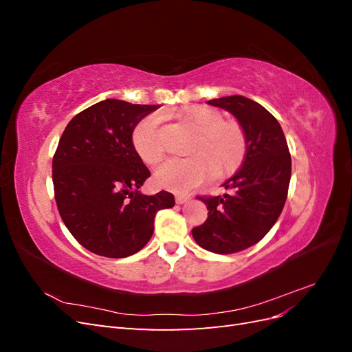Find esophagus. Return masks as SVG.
<instances>
[{
  "label": "esophagus",
  "instance_id": "obj_1",
  "mask_svg": "<svg viewBox=\"0 0 352 352\" xmlns=\"http://www.w3.org/2000/svg\"><path fill=\"white\" fill-rule=\"evenodd\" d=\"M189 199H190L189 195H184V194L176 195V202H177V204H185V202H188Z\"/></svg>",
  "mask_w": 352,
  "mask_h": 352
}]
</instances>
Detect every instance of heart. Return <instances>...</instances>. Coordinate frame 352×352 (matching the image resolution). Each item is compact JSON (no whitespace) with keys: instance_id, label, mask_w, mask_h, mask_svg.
I'll use <instances>...</instances> for the list:
<instances>
[{"instance_id":"heart-1","label":"heart","mask_w":352,"mask_h":352,"mask_svg":"<svg viewBox=\"0 0 352 352\" xmlns=\"http://www.w3.org/2000/svg\"><path fill=\"white\" fill-rule=\"evenodd\" d=\"M182 120L197 133L189 150V158H172L155 172V184L184 192L197 186L210 172L226 176L235 172L247 154V136L236 122L223 120V116L206 105H192L180 113ZM162 117L150 114L135 126L132 144L136 154L146 164H157L164 155L160 138Z\"/></svg>"}]
</instances>
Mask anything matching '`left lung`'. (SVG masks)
Wrapping results in <instances>:
<instances>
[{
  "mask_svg": "<svg viewBox=\"0 0 352 352\" xmlns=\"http://www.w3.org/2000/svg\"><path fill=\"white\" fill-rule=\"evenodd\" d=\"M207 104L236 117L247 136V154L223 184L229 194L198 197L208 217L192 229V236L207 251L233 254L261 241L279 219L291 180V154L279 122L258 102L232 95Z\"/></svg>",
  "mask_w": 352,
  "mask_h": 352,
  "instance_id": "left-lung-1",
  "label": "left lung"
}]
</instances>
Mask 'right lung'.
<instances>
[{
  "label": "right lung",
  "instance_id": "obj_1",
  "mask_svg": "<svg viewBox=\"0 0 352 352\" xmlns=\"http://www.w3.org/2000/svg\"><path fill=\"white\" fill-rule=\"evenodd\" d=\"M160 105L104 100L76 114L52 158L60 216L82 247L124 258L151 239L157 211L175 206L173 194L144 195L151 176L132 144L135 126Z\"/></svg>",
  "mask_w": 352,
  "mask_h": 352
}]
</instances>
